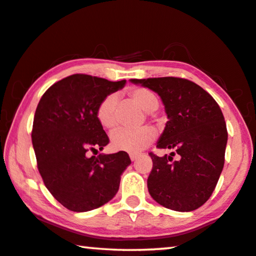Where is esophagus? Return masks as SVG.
I'll return each instance as SVG.
<instances>
[{
  "label": "esophagus",
  "instance_id": "34e87169",
  "mask_svg": "<svg viewBox=\"0 0 256 256\" xmlns=\"http://www.w3.org/2000/svg\"><path fill=\"white\" fill-rule=\"evenodd\" d=\"M130 158H131L132 162H136L138 158V155H136V154H131V155H130Z\"/></svg>",
  "mask_w": 256,
  "mask_h": 256
}]
</instances>
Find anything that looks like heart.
I'll return each instance as SVG.
<instances>
[{
	"label": "heart",
	"instance_id": "obj_1",
	"mask_svg": "<svg viewBox=\"0 0 256 256\" xmlns=\"http://www.w3.org/2000/svg\"><path fill=\"white\" fill-rule=\"evenodd\" d=\"M130 96L141 109L147 112H155L160 104L157 96L149 88H131L128 90ZM117 104L116 94H109L101 100L96 108V118L104 128H112L116 125L115 108ZM155 138V132L149 126L128 131V130H116L110 136L112 149L115 152H124L130 154H138L148 147Z\"/></svg>",
	"mask_w": 256,
	"mask_h": 256
}]
</instances>
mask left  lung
I'll use <instances>...</instances> for the list:
<instances>
[{"label": "left lung", "instance_id": "left-lung-1", "mask_svg": "<svg viewBox=\"0 0 256 256\" xmlns=\"http://www.w3.org/2000/svg\"><path fill=\"white\" fill-rule=\"evenodd\" d=\"M160 96L168 123L157 148L170 156L150 152L152 170L147 186L158 204L178 212H192L208 200L224 165L228 132L224 117L210 93L179 77L130 80ZM174 153L180 160L172 162Z\"/></svg>", "mask_w": 256, "mask_h": 256}]
</instances>
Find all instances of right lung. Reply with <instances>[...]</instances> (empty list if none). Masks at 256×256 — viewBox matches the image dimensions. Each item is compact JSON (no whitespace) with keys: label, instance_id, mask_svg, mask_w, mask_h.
Returning <instances> with one entry per match:
<instances>
[{"label":"right lung","instance_id":"1","mask_svg":"<svg viewBox=\"0 0 256 256\" xmlns=\"http://www.w3.org/2000/svg\"><path fill=\"white\" fill-rule=\"evenodd\" d=\"M125 84L75 74L54 83L40 100L32 131L38 168L48 192L68 210L88 212L112 200L131 164L124 152L88 156L109 142L96 118L98 104Z\"/></svg>","mask_w":256,"mask_h":256}]
</instances>
